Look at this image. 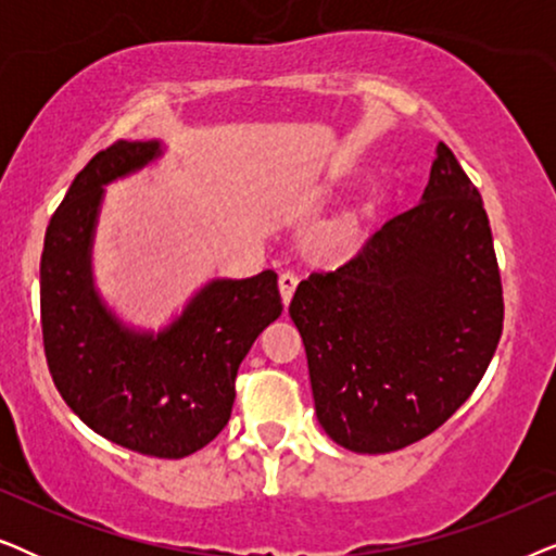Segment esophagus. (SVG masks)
<instances>
[{"instance_id":"esophagus-1","label":"esophagus","mask_w":556,"mask_h":556,"mask_svg":"<svg viewBox=\"0 0 556 556\" xmlns=\"http://www.w3.org/2000/svg\"><path fill=\"white\" fill-rule=\"evenodd\" d=\"M295 286H299V276H295V273H291V270L280 273L278 288H280V299H283V306H288V303H291Z\"/></svg>"}]
</instances>
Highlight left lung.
<instances>
[{"instance_id": "left-lung-1", "label": "left lung", "mask_w": 556, "mask_h": 556, "mask_svg": "<svg viewBox=\"0 0 556 556\" xmlns=\"http://www.w3.org/2000/svg\"><path fill=\"white\" fill-rule=\"evenodd\" d=\"M306 346L316 417L354 453H392L470 397L504 329L483 200L443 141L420 204L352 261L311 273L288 306Z\"/></svg>"}]
</instances>
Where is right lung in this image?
I'll use <instances>...</instances> for the list:
<instances>
[{"mask_svg": "<svg viewBox=\"0 0 556 556\" xmlns=\"http://www.w3.org/2000/svg\"><path fill=\"white\" fill-rule=\"evenodd\" d=\"M164 154L162 141H118L90 159L52 215L40 261L42 341L67 407L111 443L185 458L230 420L240 362L283 311L278 276L215 278L162 331L126 326L93 283L105 185Z\"/></svg>", "mask_w": 556, "mask_h": 556, "instance_id": "1", "label": "right lung"}]
</instances>
